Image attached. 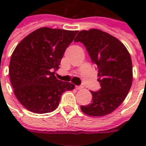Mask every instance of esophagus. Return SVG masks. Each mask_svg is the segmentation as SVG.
Wrapping results in <instances>:
<instances>
[{
	"label": "esophagus",
	"instance_id": "34e87169",
	"mask_svg": "<svg viewBox=\"0 0 146 146\" xmlns=\"http://www.w3.org/2000/svg\"><path fill=\"white\" fill-rule=\"evenodd\" d=\"M84 88V85H80V86H76V89L77 90H81V89Z\"/></svg>",
	"mask_w": 146,
	"mask_h": 146
}]
</instances>
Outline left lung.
Returning <instances> with one entry per match:
<instances>
[{
	"label": "left lung",
	"mask_w": 146,
	"mask_h": 146,
	"mask_svg": "<svg viewBox=\"0 0 146 146\" xmlns=\"http://www.w3.org/2000/svg\"><path fill=\"white\" fill-rule=\"evenodd\" d=\"M74 41L85 46L98 70L101 86L97 92H92V102L80 109L89 116L110 114L123 102L131 87L132 62L128 51L116 37L97 29L80 31Z\"/></svg>",
	"instance_id": "obj_1"
}]
</instances>
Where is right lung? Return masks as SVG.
Here are the masks:
<instances>
[{"label":"right lung","instance_id":"obj_1","mask_svg":"<svg viewBox=\"0 0 146 146\" xmlns=\"http://www.w3.org/2000/svg\"><path fill=\"white\" fill-rule=\"evenodd\" d=\"M78 31L42 27L27 36L11 54L9 76L16 98L33 113L58 107L64 92L74 84L58 80L54 72Z\"/></svg>","mask_w":146,"mask_h":146}]
</instances>
